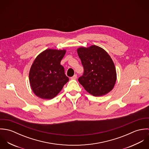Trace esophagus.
<instances>
[{"mask_svg":"<svg viewBox=\"0 0 149 149\" xmlns=\"http://www.w3.org/2000/svg\"><path fill=\"white\" fill-rule=\"evenodd\" d=\"M70 79L72 80H76L77 79V74H74L73 76H72V77H70Z\"/></svg>","mask_w":149,"mask_h":149,"instance_id":"obj_1","label":"esophagus"}]
</instances>
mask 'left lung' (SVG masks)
Returning a JSON list of instances; mask_svg holds the SVG:
<instances>
[{"label": "left lung", "instance_id": "left-lung-1", "mask_svg": "<svg viewBox=\"0 0 149 149\" xmlns=\"http://www.w3.org/2000/svg\"><path fill=\"white\" fill-rule=\"evenodd\" d=\"M77 52L84 68L83 74L78 79L80 84L95 96L109 92L115 84L116 72L109 54L96 45L79 47Z\"/></svg>", "mask_w": 149, "mask_h": 149}]
</instances>
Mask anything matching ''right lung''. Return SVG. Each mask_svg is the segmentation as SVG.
<instances>
[{
    "label": "right lung",
    "mask_w": 149,
    "mask_h": 149,
    "mask_svg": "<svg viewBox=\"0 0 149 149\" xmlns=\"http://www.w3.org/2000/svg\"><path fill=\"white\" fill-rule=\"evenodd\" d=\"M65 50L46 49L40 53L32 64L29 81L33 92L43 99L56 96L69 81L64 68L60 64Z\"/></svg>",
    "instance_id": "add662e5"
}]
</instances>
